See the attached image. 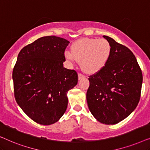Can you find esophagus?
Wrapping results in <instances>:
<instances>
[{
  "instance_id": "obj_1",
  "label": "esophagus",
  "mask_w": 150,
  "mask_h": 150,
  "mask_svg": "<svg viewBox=\"0 0 150 150\" xmlns=\"http://www.w3.org/2000/svg\"><path fill=\"white\" fill-rule=\"evenodd\" d=\"M78 76H79V80H81V79H83L85 77V76H84L83 74H79Z\"/></svg>"
}]
</instances>
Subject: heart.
Masks as SVG:
<instances>
[{"mask_svg":"<svg viewBox=\"0 0 150 150\" xmlns=\"http://www.w3.org/2000/svg\"><path fill=\"white\" fill-rule=\"evenodd\" d=\"M112 54V46L106 39L83 38L74 42L71 52L65 51L67 60L80 61L81 68L87 73H96L104 68Z\"/></svg>","mask_w":150,"mask_h":150,"instance_id":"heart-1","label":"heart"}]
</instances>
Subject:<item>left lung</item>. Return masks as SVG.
<instances>
[{"instance_id":"obj_1","label":"left lung","mask_w":150,"mask_h":150,"mask_svg":"<svg viewBox=\"0 0 150 150\" xmlns=\"http://www.w3.org/2000/svg\"><path fill=\"white\" fill-rule=\"evenodd\" d=\"M112 46L105 67L89 78L88 107L98 122L113 125L130 115L138 105L142 71L130 49L104 35Z\"/></svg>"}]
</instances>
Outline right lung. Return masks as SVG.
<instances>
[{
    "mask_svg": "<svg viewBox=\"0 0 150 150\" xmlns=\"http://www.w3.org/2000/svg\"><path fill=\"white\" fill-rule=\"evenodd\" d=\"M69 44L59 37H42L18 54L12 74L14 96L22 110L40 124L60 120L67 107V92L77 85V73L63 67Z\"/></svg>",
    "mask_w": 150,
    "mask_h": 150,
    "instance_id": "add662e5",
    "label": "right lung"
}]
</instances>
